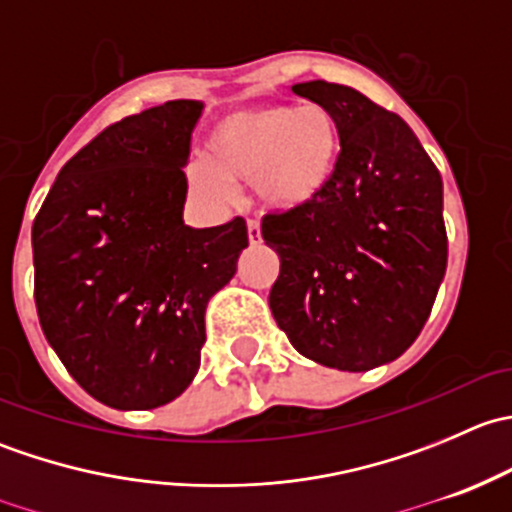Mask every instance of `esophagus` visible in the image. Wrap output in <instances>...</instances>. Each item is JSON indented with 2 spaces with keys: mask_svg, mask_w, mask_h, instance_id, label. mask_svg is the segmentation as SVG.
Segmentation results:
<instances>
[{
  "mask_svg": "<svg viewBox=\"0 0 512 512\" xmlns=\"http://www.w3.org/2000/svg\"><path fill=\"white\" fill-rule=\"evenodd\" d=\"M247 240H250V245H260L262 242L260 223H255V220H250V223H247Z\"/></svg>",
  "mask_w": 512,
  "mask_h": 512,
  "instance_id": "esophagus-1",
  "label": "esophagus"
}]
</instances>
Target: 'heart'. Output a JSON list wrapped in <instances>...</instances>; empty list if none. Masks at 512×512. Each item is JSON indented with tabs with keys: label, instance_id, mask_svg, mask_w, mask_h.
<instances>
[{
	"label": "heart",
	"instance_id": "1",
	"mask_svg": "<svg viewBox=\"0 0 512 512\" xmlns=\"http://www.w3.org/2000/svg\"><path fill=\"white\" fill-rule=\"evenodd\" d=\"M337 160L339 128L327 108L270 103L225 116L210 136V160H193L185 175L215 205L230 203L232 183L252 180L262 205L294 210L327 188Z\"/></svg>",
	"mask_w": 512,
	"mask_h": 512
}]
</instances>
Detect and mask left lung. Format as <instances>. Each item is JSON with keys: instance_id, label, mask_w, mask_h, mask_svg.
<instances>
[{"instance_id": "1", "label": "left lung", "mask_w": 512, "mask_h": 512, "mask_svg": "<svg viewBox=\"0 0 512 512\" xmlns=\"http://www.w3.org/2000/svg\"><path fill=\"white\" fill-rule=\"evenodd\" d=\"M339 128L327 188L265 215L280 255L270 309L292 347L339 371L399 359L421 334L446 275L443 180L409 123L342 84H294Z\"/></svg>"}]
</instances>
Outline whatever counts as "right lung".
<instances>
[{"label":"right lung","instance_id":"obj_1","mask_svg":"<svg viewBox=\"0 0 512 512\" xmlns=\"http://www.w3.org/2000/svg\"><path fill=\"white\" fill-rule=\"evenodd\" d=\"M203 101L101 131L56 175L32 227L41 329L76 384L121 411L178 399L200 366L205 307L247 247L242 218L183 223Z\"/></svg>","mask_w":512,"mask_h":512}]
</instances>
